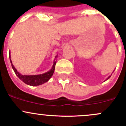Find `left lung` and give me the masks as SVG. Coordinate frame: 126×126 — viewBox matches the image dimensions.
<instances>
[{"label": "left lung", "mask_w": 126, "mask_h": 126, "mask_svg": "<svg viewBox=\"0 0 126 126\" xmlns=\"http://www.w3.org/2000/svg\"><path fill=\"white\" fill-rule=\"evenodd\" d=\"M110 77H111V76H109V77H108V79H109V78H110Z\"/></svg>", "instance_id": "1"}]
</instances>
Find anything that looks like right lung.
Returning a JSON list of instances; mask_svg holds the SVG:
<instances>
[{"label": "right lung", "mask_w": 126, "mask_h": 126, "mask_svg": "<svg viewBox=\"0 0 126 126\" xmlns=\"http://www.w3.org/2000/svg\"><path fill=\"white\" fill-rule=\"evenodd\" d=\"M9 57L10 58V52L9 53ZM57 56H56L55 58H57ZM10 63L11 64H12V68H13V71H14L16 75L23 82L28 84V85H32V86L39 85L44 84V83L47 82L50 79L51 77L52 76V75H53L55 71V67L56 63H57V62L55 60L54 62H53V64L52 69H51L50 70L48 71V72H47V73H44V74H38V75H22V74H21L20 73L16 70V69L14 67V66L13 65L11 59H10Z\"/></svg>", "instance_id": "add662e5"}]
</instances>
